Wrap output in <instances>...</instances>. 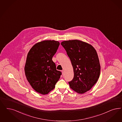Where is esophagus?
Returning <instances> with one entry per match:
<instances>
[{
    "mask_svg": "<svg viewBox=\"0 0 122 122\" xmlns=\"http://www.w3.org/2000/svg\"><path fill=\"white\" fill-rule=\"evenodd\" d=\"M62 75H63V76H64V74H65V73H64V71L63 70L62 71Z\"/></svg>",
    "mask_w": 122,
    "mask_h": 122,
    "instance_id": "1",
    "label": "esophagus"
}]
</instances>
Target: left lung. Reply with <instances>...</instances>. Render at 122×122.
I'll return each instance as SVG.
<instances>
[{
	"instance_id": "obj_1",
	"label": "left lung",
	"mask_w": 122,
	"mask_h": 122,
	"mask_svg": "<svg viewBox=\"0 0 122 122\" xmlns=\"http://www.w3.org/2000/svg\"><path fill=\"white\" fill-rule=\"evenodd\" d=\"M61 44L73 67L74 77L68 82L70 87L81 94L89 91L97 82L100 73L96 50L91 45L78 40L64 41Z\"/></svg>"
}]
</instances>
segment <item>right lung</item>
Returning <instances> with one entry per match:
<instances>
[{"instance_id":"obj_1","label":"right lung","mask_w":122,"mask_h":122,"mask_svg":"<svg viewBox=\"0 0 122 122\" xmlns=\"http://www.w3.org/2000/svg\"><path fill=\"white\" fill-rule=\"evenodd\" d=\"M59 44L54 40L43 41L34 45L27 55L25 76L32 87L40 94H48L54 89L62 74L52 60Z\"/></svg>"}]
</instances>
